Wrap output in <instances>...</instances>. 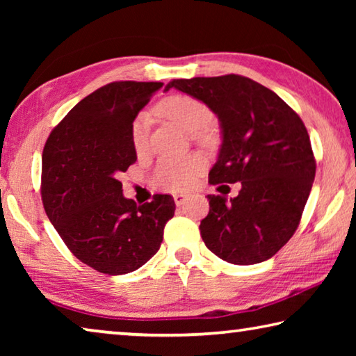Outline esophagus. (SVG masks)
<instances>
[{"label": "esophagus", "mask_w": 356, "mask_h": 356, "mask_svg": "<svg viewBox=\"0 0 356 356\" xmlns=\"http://www.w3.org/2000/svg\"><path fill=\"white\" fill-rule=\"evenodd\" d=\"M186 200H188V195H182V193H176V195H174V202H176V206H182Z\"/></svg>", "instance_id": "esophagus-1"}]
</instances>
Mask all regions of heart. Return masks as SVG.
Returning <instances> with one entry per match:
<instances>
[{
	"mask_svg": "<svg viewBox=\"0 0 356 356\" xmlns=\"http://www.w3.org/2000/svg\"><path fill=\"white\" fill-rule=\"evenodd\" d=\"M156 111L176 122L186 134L195 135L200 143H207L206 130L213 122V113L204 102L191 95H171L161 100ZM150 118L147 113H140L131 124V144L138 154L147 147V129ZM202 161L197 156L185 159H161L154 170V184L159 188L171 191H184L190 188L202 171Z\"/></svg>",
	"mask_w": 356,
	"mask_h": 356,
	"instance_id": "heart-1",
	"label": "heart"
}]
</instances>
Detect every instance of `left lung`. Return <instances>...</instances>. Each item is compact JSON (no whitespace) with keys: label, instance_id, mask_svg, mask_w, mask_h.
<instances>
[{"label":"left lung","instance_id":"obj_1","mask_svg":"<svg viewBox=\"0 0 356 356\" xmlns=\"http://www.w3.org/2000/svg\"><path fill=\"white\" fill-rule=\"evenodd\" d=\"M220 120L222 143L209 184H242L238 196L209 195L201 237L220 259L252 265L275 256L300 225L316 177L303 120L268 88L242 75L172 80Z\"/></svg>","mask_w":356,"mask_h":356}]
</instances>
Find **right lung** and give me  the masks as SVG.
I'll use <instances>...</instances> for the list:
<instances>
[{
  "label": "right lung",
  "instance_id": "right-lung-1",
  "mask_svg": "<svg viewBox=\"0 0 356 356\" xmlns=\"http://www.w3.org/2000/svg\"><path fill=\"white\" fill-rule=\"evenodd\" d=\"M163 83L113 81L72 108L42 154V202L76 259L105 275L146 264L163 242L176 204L155 195L136 206L122 195L120 172L136 161L131 124Z\"/></svg>",
  "mask_w": 356,
  "mask_h": 356
}]
</instances>
